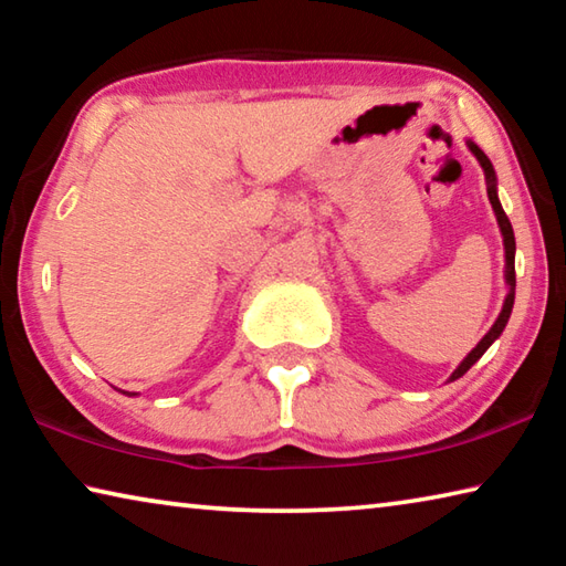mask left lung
I'll return each mask as SVG.
<instances>
[{"instance_id":"1","label":"left lung","mask_w":566,"mask_h":566,"mask_svg":"<svg viewBox=\"0 0 566 566\" xmlns=\"http://www.w3.org/2000/svg\"><path fill=\"white\" fill-rule=\"evenodd\" d=\"M467 147L472 155L476 157L479 167L484 169V179H486V197H490V205L494 209V217H496V224H500V232H502V242H504V284H506V296H504V304H502V312L500 317H496V322L492 324V329L484 334L482 339L476 342V347L467 354V357L459 361V367L452 371V377H449V381L459 379L462 375H467L469 369L474 367V364L479 361V357L492 347V344L502 337V332L506 327V322H510V314H512V306H514V286H516V274H514V252H516V242H514V229H512V222L510 217L504 214L502 209V202H500V195H496V171L492 167L490 157L484 155L482 149H479L472 139H467Z\"/></svg>"}]
</instances>
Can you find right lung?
Instances as JSON below:
<instances>
[{
    "label": "right lung",
    "instance_id": "add662e5",
    "mask_svg": "<svg viewBox=\"0 0 566 566\" xmlns=\"http://www.w3.org/2000/svg\"><path fill=\"white\" fill-rule=\"evenodd\" d=\"M122 395H124V391H122Z\"/></svg>",
    "mask_w": 566,
    "mask_h": 566
}]
</instances>
